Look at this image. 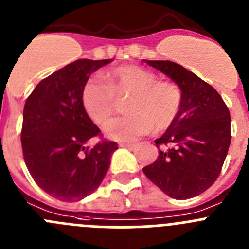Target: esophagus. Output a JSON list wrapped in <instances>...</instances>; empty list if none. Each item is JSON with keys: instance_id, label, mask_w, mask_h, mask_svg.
I'll return each mask as SVG.
<instances>
[{"instance_id": "obj_1", "label": "esophagus", "mask_w": 249, "mask_h": 249, "mask_svg": "<svg viewBox=\"0 0 249 249\" xmlns=\"http://www.w3.org/2000/svg\"><path fill=\"white\" fill-rule=\"evenodd\" d=\"M120 147L128 148V149H134V148H136V144H132V143H121Z\"/></svg>"}]
</instances>
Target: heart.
I'll list each match as a JSON object with an SVG mask.
<instances>
[{
	"label": "heart",
	"mask_w": 249,
	"mask_h": 249,
	"mask_svg": "<svg viewBox=\"0 0 249 249\" xmlns=\"http://www.w3.org/2000/svg\"><path fill=\"white\" fill-rule=\"evenodd\" d=\"M128 97L124 111L128 116L109 121L104 131L108 138L132 142L154 131H164L177 118L181 107V90L177 84L158 76L140 65H123L109 70L105 81L90 77L81 91L86 115L99 126L116 111V100Z\"/></svg>",
	"instance_id": "obj_1"
}]
</instances>
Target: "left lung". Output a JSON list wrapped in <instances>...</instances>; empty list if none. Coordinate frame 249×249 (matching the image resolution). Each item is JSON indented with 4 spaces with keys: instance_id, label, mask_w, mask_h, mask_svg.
Returning <instances> with one entry per match:
<instances>
[{
    "instance_id": "1",
    "label": "left lung",
    "mask_w": 249,
    "mask_h": 249,
    "mask_svg": "<svg viewBox=\"0 0 249 249\" xmlns=\"http://www.w3.org/2000/svg\"><path fill=\"white\" fill-rule=\"evenodd\" d=\"M181 90L174 122L156 140L159 156L143 168L145 177L177 200L200 195L220 175L230 143L231 116L220 93L197 75L169 60H144Z\"/></svg>"
}]
</instances>
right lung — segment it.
<instances>
[{
  "instance_id": "obj_1",
  "label": "right lung",
  "mask_w": 249,
  "mask_h": 249,
  "mask_svg": "<svg viewBox=\"0 0 249 249\" xmlns=\"http://www.w3.org/2000/svg\"><path fill=\"white\" fill-rule=\"evenodd\" d=\"M112 59H79L43 79L27 99L20 142L32 178L60 201H79L104 180L117 143L88 142L101 136L81 102L89 76Z\"/></svg>"
}]
</instances>
